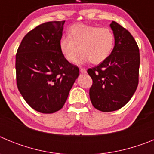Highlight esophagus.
Masks as SVG:
<instances>
[{
  "instance_id": "1",
  "label": "esophagus",
  "mask_w": 154,
  "mask_h": 154,
  "mask_svg": "<svg viewBox=\"0 0 154 154\" xmlns=\"http://www.w3.org/2000/svg\"><path fill=\"white\" fill-rule=\"evenodd\" d=\"M80 72L82 73V74H85L86 73V69H84V68H80Z\"/></svg>"
}]
</instances>
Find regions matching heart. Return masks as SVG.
Listing matches in <instances>:
<instances>
[{
  "label": "heart",
  "instance_id": "1",
  "mask_svg": "<svg viewBox=\"0 0 154 154\" xmlns=\"http://www.w3.org/2000/svg\"><path fill=\"white\" fill-rule=\"evenodd\" d=\"M115 45V35L108 28L76 24L69 28V35L59 41V49L66 60L72 62L81 50L76 63L99 64L110 55Z\"/></svg>",
  "mask_w": 154,
  "mask_h": 154
}]
</instances>
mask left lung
I'll return each mask as SVG.
<instances>
[{"label":"left lung","mask_w":154,"mask_h":154,"mask_svg":"<svg viewBox=\"0 0 154 154\" xmlns=\"http://www.w3.org/2000/svg\"><path fill=\"white\" fill-rule=\"evenodd\" d=\"M115 45L109 56L87 72L92 79L89 97L96 109L112 112L123 107L139 82L140 51L135 39L120 24L112 21Z\"/></svg>","instance_id":"8db88e82"}]
</instances>
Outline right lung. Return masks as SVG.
Masks as SVG:
<instances>
[{"label":"right lung","instance_id":"1","mask_svg":"<svg viewBox=\"0 0 154 154\" xmlns=\"http://www.w3.org/2000/svg\"><path fill=\"white\" fill-rule=\"evenodd\" d=\"M65 21H49L29 31L16 54L19 92L32 109L53 113L63 107L79 75L59 49Z\"/></svg>","mask_w":154,"mask_h":154}]
</instances>
